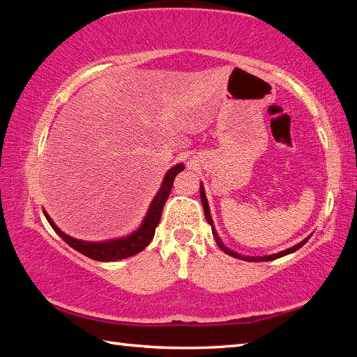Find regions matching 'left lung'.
<instances>
[{
    "label": "left lung",
    "mask_w": 357,
    "mask_h": 357,
    "mask_svg": "<svg viewBox=\"0 0 357 357\" xmlns=\"http://www.w3.org/2000/svg\"><path fill=\"white\" fill-rule=\"evenodd\" d=\"M200 197H202V203H203V209H204V217H206V220H208L209 225L213 227V234H214V238H215V243H217V245H219L223 252L228 253V255L234 257V258L244 259V261H271V259H275V258L285 257V255H288V253H293V252H296L298 249H301V247L307 243V239H309V238H307V239H304V241H301L299 244H296V245H293V247H289V249L283 250V252L274 253V255H268V257H244V255H239V253L233 252V250H229L228 247H225V245L222 244V241H220V238H219V234H217L215 228H214L213 219H211V213H209V206H208V200H206V193H204V187H203V185H200Z\"/></svg>",
    "instance_id": "left-lung-1"
}]
</instances>
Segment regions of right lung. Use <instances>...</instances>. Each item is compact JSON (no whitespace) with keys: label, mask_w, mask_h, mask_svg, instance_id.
Returning <instances> with one entry per match:
<instances>
[{"label":"right lung","mask_w":357,"mask_h":357,"mask_svg":"<svg viewBox=\"0 0 357 357\" xmlns=\"http://www.w3.org/2000/svg\"><path fill=\"white\" fill-rule=\"evenodd\" d=\"M183 170H184V165L178 164L167 172L164 181H162L159 192L155 193L154 200L149 204L148 214L143 219L140 228H138L137 231H134L132 234H129V236L104 241V243H89V241L70 238L69 234L63 233L61 229L55 225V222L50 219V215H48L45 211H44V215L48 220V223L52 225V228L55 229L59 236H61L66 243L72 247V249L80 252L82 255L96 259V261H116V259L129 258L132 255H137L138 252H142L144 247L151 243V239L154 238L155 227L159 225V222H160L162 209H164V204L172 192L173 179L176 178V174Z\"/></svg>","instance_id":"obj_1"}]
</instances>
